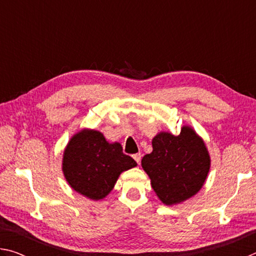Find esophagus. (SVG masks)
<instances>
[{
    "label": "esophagus",
    "instance_id": "obj_1",
    "mask_svg": "<svg viewBox=\"0 0 256 256\" xmlns=\"http://www.w3.org/2000/svg\"><path fill=\"white\" fill-rule=\"evenodd\" d=\"M141 154H133V158H134V160H136V162H138V164H140V162H141Z\"/></svg>",
    "mask_w": 256,
    "mask_h": 256
}]
</instances>
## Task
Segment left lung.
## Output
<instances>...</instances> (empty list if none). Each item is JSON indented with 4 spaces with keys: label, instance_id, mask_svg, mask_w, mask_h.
<instances>
[{
    "label": "left lung",
    "instance_id": "obj_1",
    "mask_svg": "<svg viewBox=\"0 0 256 256\" xmlns=\"http://www.w3.org/2000/svg\"><path fill=\"white\" fill-rule=\"evenodd\" d=\"M152 149L141 164L164 204H176L200 190L210 170V157L204 142L192 128L184 126L177 136L168 132L157 134Z\"/></svg>",
    "mask_w": 256,
    "mask_h": 256
}]
</instances>
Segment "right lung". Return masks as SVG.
Wrapping results in <instances>:
<instances>
[{
  "instance_id": "obj_1",
  "label": "right lung",
  "mask_w": 256,
  "mask_h": 256,
  "mask_svg": "<svg viewBox=\"0 0 256 256\" xmlns=\"http://www.w3.org/2000/svg\"><path fill=\"white\" fill-rule=\"evenodd\" d=\"M120 144H108L100 132L84 130L73 136L64 151L63 172L71 188L92 200L105 198L120 174L136 167Z\"/></svg>"
}]
</instances>
